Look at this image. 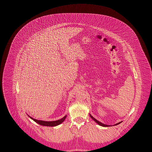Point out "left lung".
I'll return each mask as SVG.
<instances>
[{"instance_id":"left-lung-1","label":"left lung","mask_w":152,"mask_h":152,"mask_svg":"<svg viewBox=\"0 0 152 152\" xmlns=\"http://www.w3.org/2000/svg\"><path fill=\"white\" fill-rule=\"evenodd\" d=\"M90 117L94 121H95L98 125H99L100 126H104V127H108V126H109V125H105V124H102V123H101V122H99L98 121H97L96 119H95L93 116H92L91 115H90ZM121 122H119V123H118V124H116V125H118V124H121Z\"/></svg>"}]
</instances>
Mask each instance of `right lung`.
Here are the masks:
<instances>
[{
    "label": "right lung",
    "instance_id": "add662e5",
    "mask_svg": "<svg viewBox=\"0 0 152 152\" xmlns=\"http://www.w3.org/2000/svg\"><path fill=\"white\" fill-rule=\"evenodd\" d=\"M31 119H33L34 121H35L36 123L39 124L40 125H43V126H57L60 124H61L62 122H63L64 121V120L66 117V115H65L64 117H63L62 119H60V120H57L56 121H51V122H48V121H40V120H37L35 119H33L32 118H31L30 116H29Z\"/></svg>",
    "mask_w": 152,
    "mask_h": 152
}]
</instances>
